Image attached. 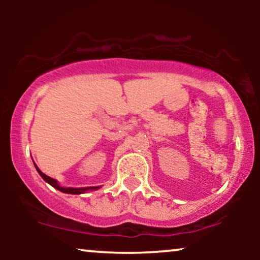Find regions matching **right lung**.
<instances>
[{"label":"right lung","instance_id":"1","mask_svg":"<svg viewBox=\"0 0 260 260\" xmlns=\"http://www.w3.org/2000/svg\"><path fill=\"white\" fill-rule=\"evenodd\" d=\"M34 166H35V168H37L38 173L40 174V176L46 181V182L51 184L52 187H54L55 189L62 191V193H66V194H83V193H86V191H88V190H97V189H99V188H101L99 186L98 187H81V188L62 187V186H60V184L58 183V181L54 180V179H52V177H49V176L46 175V174L42 173L41 170L38 168V166L35 165V163H34Z\"/></svg>","mask_w":260,"mask_h":260}]
</instances>
